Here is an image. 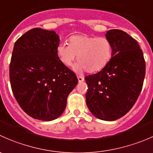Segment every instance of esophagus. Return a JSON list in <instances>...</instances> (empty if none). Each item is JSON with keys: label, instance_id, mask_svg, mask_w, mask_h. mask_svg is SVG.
Returning <instances> with one entry per match:
<instances>
[{"label": "esophagus", "instance_id": "34e87169", "mask_svg": "<svg viewBox=\"0 0 153 153\" xmlns=\"http://www.w3.org/2000/svg\"><path fill=\"white\" fill-rule=\"evenodd\" d=\"M78 82H82V81H84V78L83 76H78Z\"/></svg>", "mask_w": 153, "mask_h": 153}]
</instances>
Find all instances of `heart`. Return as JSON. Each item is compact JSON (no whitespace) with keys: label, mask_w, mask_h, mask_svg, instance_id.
<instances>
[{"label":"heart","mask_w":153,"mask_h":153,"mask_svg":"<svg viewBox=\"0 0 153 153\" xmlns=\"http://www.w3.org/2000/svg\"><path fill=\"white\" fill-rule=\"evenodd\" d=\"M69 44H59L56 48L58 59L69 67L76 59L75 69L78 72L86 70L94 73L104 69L112 55V44L105 37L85 35H72L69 38Z\"/></svg>","instance_id":"b5f03b06"}]
</instances>
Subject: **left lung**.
<instances>
[{
  "label": "left lung",
  "instance_id": "left-lung-1",
  "mask_svg": "<svg viewBox=\"0 0 153 153\" xmlns=\"http://www.w3.org/2000/svg\"><path fill=\"white\" fill-rule=\"evenodd\" d=\"M112 44V58L104 69L84 78L88 86L86 102L90 112L104 121L126 115L142 89L146 64L138 42L120 29L107 31Z\"/></svg>",
  "mask_w": 153,
  "mask_h": 153
}]
</instances>
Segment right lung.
I'll list each match as a JSON object with an SVG mask.
<instances>
[{
    "label": "right lung",
    "mask_w": 153,
    "mask_h": 153,
    "mask_svg": "<svg viewBox=\"0 0 153 153\" xmlns=\"http://www.w3.org/2000/svg\"><path fill=\"white\" fill-rule=\"evenodd\" d=\"M59 37L55 31L30 29L15 42L10 64L12 92L29 116L52 121L67 106L69 94L78 81L56 55Z\"/></svg>",
    "instance_id": "add662e5"
}]
</instances>
